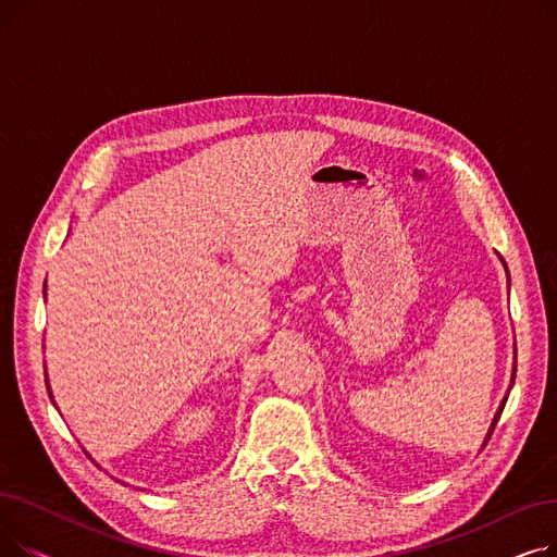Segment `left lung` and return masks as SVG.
Masks as SVG:
<instances>
[{
  "label": "left lung",
  "instance_id": "obj_1",
  "mask_svg": "<svg viewBox=\"0 0 557 557\" xmlns=\"http://www.w3.org/2000/svg\"><path fill=\"white\" fill-rule=\"evenodd\" d=\"M502 261H504V259H502ZM504 267H506V261H504ZM506 271H508V269H506ZM508 280H510V275H508ZM506 399H508V397H506ZM506 399H504V404H502V408H499V413H496V418H494V424H496V422H499V416H502V411H504V406H506ZM494 424H492V431H494Z\"/></svg>",
  "mask_w": 557,
  "mask_h": 557
}]
</instances>
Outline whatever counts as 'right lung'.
<instances>
[{"label": "right lung", "mask_w": 557, "mask_h": 557, "mask_svg": "<svg viewBox=\"0 0 557 557\" xmlns=\"http://www.w3.org/2000/svg\"><path fill=\"white\" fill-rule=\"evenodd\" d=\"M45 288H47V284H45ZM49 395H51V393H49Z\"/></svg>", "instance_id": "right-lung-1"}]
</instances>
